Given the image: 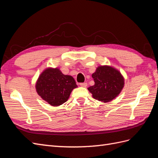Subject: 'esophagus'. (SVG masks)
Returning a JSON list of instances; mask_svg holds the SVG:
<instances>
[{
    "label": "esophagus",
    "mask_w": 158,
    "mask_h": 158,
    "mask_svg": "<svg viewBox=\"0 0 158 158\" xmlns=\"http://www.w3.org/2000/svg\"><path fill=\"white\" fill-rule=\"evenodd\" d=\"M80 86L85 88V87H87L88 84H87V83H80Z\"/></svg>",
    "instance_id": "1"
}]
</instances>
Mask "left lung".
<instances>
[{
    "label": "left lung",
    "instance_id": "8db88e82",
    "mask_svg": "<svg viewBox=\"0 0 158 158\" xmlns=\"http://www.w3.org/2000/svg\"><path fill=\"white\" fill-rule=\"evenodd\" d=\"M92 76L95 84L88 89L95 99L103 103L117 98L125 85L123 76L111 66H99Z\"/></svg>",
    "mask_w": 158,
    "mask_h": 158
}]
</instances>
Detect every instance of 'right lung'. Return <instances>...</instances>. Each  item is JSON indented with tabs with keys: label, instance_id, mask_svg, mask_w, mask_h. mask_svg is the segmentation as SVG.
<instances>
[{
	"label": "right lung",
	"instance_id": "add662e5",
	"mask_svg": "<svg viewBox=\"0 0 158 158\" xmlns=\"http://www.w3.org/2000/svg\"><path fill=\"white\" fill-rule=\"evenodd\" d=\"M77 87L73 76L63 74L58 68L51 67L42 72L35 84L38 95L54 107L65 103L72 91Z\"/></svg>",
	"mask_w": 158,
	"mask_h": 158
}]
</instances>
